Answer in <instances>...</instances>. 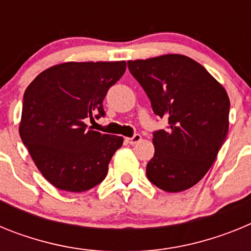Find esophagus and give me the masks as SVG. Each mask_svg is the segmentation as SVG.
<instances>
[{
  "label": "esophagus",
  "mask_w": 251,
  "mask_h": 251,
  "mask_svg": "<svg viewBox=\"0 0 251 251\" xmlns=\"http://www.w3.org/2000/svg\"><path fill=\"white\" fill-rule=\"evenodd\" d=\"M141 139H142L141 134H134V136L130 137V138H127V142L129 143V145H136V143H138Z\"/></svg>",
  "instance_id": "esophagus-1"
}]
</instances>
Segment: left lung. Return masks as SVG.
Wrapping results in <instances>:
<instances>
[{
  "label": "left lung",
  "mask_w": 251,
  "mask_h": 251,
  "mask_svg": "<svg viewBox=\"0 0 251 251\" xmlns=\"http://www.w3.org/2000/svg\"><path fill=\"white\" fill-rule=\"evenodd\" d=\"M128 68L168 128L153 133L147 177L167 192L196 185L211 168L229 130L225 88L191 57L167 54L129 60Z\"/></svg>",
  "instance_id": "obj_1"
}]
</instances>
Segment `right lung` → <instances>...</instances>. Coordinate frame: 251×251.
<instances>
[{"instance_id": "right-lung-1", "label": "right lung", "mask_w": 251, "mask_h": 251, "mask_svg": "<svg viewBox=\"0 0 251 251\" xmlns=\"http://www.w3.org/2000/svg\"><path fill=\"white\" fill-rule=\"evenodd\" d=\"M126 61H69L40 73L24 94L20 137L44 177L59 190L83 192L100 183L123 137L88 129Z\"/></svg>"}]
</instances>
